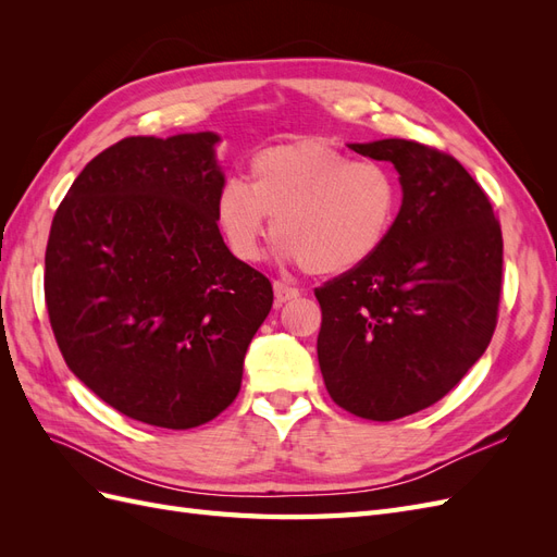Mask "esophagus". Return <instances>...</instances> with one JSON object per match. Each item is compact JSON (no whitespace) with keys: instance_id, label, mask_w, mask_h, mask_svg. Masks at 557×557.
<instances>
[{"instance_id":"1","label":"esophagus","mask_w":557,"mask_h":557,"mask_svg":"<svg viewBox=\"0 0 557 557\" xmlns=\"http://www.w3.org/2000/svg\"><path fill=\"white\" fill-rule=\"evenodd\" d=\"M297 297H299V290L293 288V285H285V283H281V281L274 283V305H276V307H283L285 301L297 299Z\"/></svg>"}]
</instances>
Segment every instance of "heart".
Masks as SVG:
<instances>
[{
    "label": "heart",
    "mask_w": 557,
    "mask_h": 557,
    "mask_svg": "<svg viewBox=\"0 0 557 557\" xmlns=\"http://www.w3.org/2000/svg\"><path fill=\"white\" fill-rule=\"evenodd\" d=\"M248 178H227L215 197L218 230L239 262L260 260L274 218L285 258L313 276H339L376 256L399 213L391 166L352 160L325 139L260 150Z\"/></svg>",
    "instance_id": "obj_1"
}]
</instances>
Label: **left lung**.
<instances>
[{
	"instance_id": "left-lung-1",
	"label": "left lung",
	"mask_w": 557,
	"mask_h": 557,
	"mask_svg": "<svg viewBox=\"0 0 557 557\" xmlns=\"http://www.w3.org/2000/svg\"><path fill=\"white\" fill-rule=\"evenodd\" d=\"M348 148L395 164L401 207L372 260L315 288L318 364L342 409L383 423L432 407L483 356L504 244L491 199L453 156L407 139Z\"/></svg>"
}]
</instances>
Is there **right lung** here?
Segmentation results:
<instances>
[{"mask_svg":"<svg viewBox=\"0 0 557 557\" xmlns=\"http://www.w3.org/2000/svg\"><path fill=\"white\" fill-rule=\"evenodd\" d=\"M213 132L127 137L86 164L55 211L46 307L66 367L115 411L190 430L239 395L274 290L215 223Z\"/></svg>","mask_w":557,"mask_h":557,"instance_id":"obj_1","label":"right lung"}]
</instances>
